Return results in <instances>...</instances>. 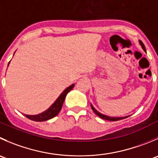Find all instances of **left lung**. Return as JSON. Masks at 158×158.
I'll return each mask as SVG.
<instances>
[{"mask_svg":"<svg viewBox=\"0 0 158 158\" xmlns=\"http://www.w3.org/2000/svg\"><path fill=\"white\" fill-rule=\"evenodd\" d=\"M139 43H140V45H141L142 48H143V50L144 52H146V48H145V46L144 45H143V42H141L140 40H139ZM91 107L92 109H93V112H94L95 113H96L97 116H99V117L102 118V119H103V120H109V121H117V120H123V119H125V118H127L129 116H122V117H114V116H106V115H104L102 114V113H99V111H97V110H96V109L93 107V106L91 104Z\"/></svg>","mask_w":158,"mask_h":158,"instance_id":"1","label":"left lung"}]
</instances>
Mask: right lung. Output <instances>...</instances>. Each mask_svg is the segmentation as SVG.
Returning a JSON list of instances; mask_svg holds the SVG:
<instances>
[{
  "mask_svg": "<svg viewBox=\"0 0 158 158\" xmlns=\"http://www.w3.org/2000/svg\"><path fill=\"white\" fill-rule=\"evenodd\" d=\"M9 63H10V62H9ZM7 66H8V65H7ZM74 86H75V84H73V85H71L70 86H69L68 88L65 89L61 93L60 96L58 97V99L55 101L54 103H53L52 105L48 109V110H45V111L42 112V113L37 115L24 114V116L28 118L29 120H33V121H37V122L45 121V120H50V119H52V118L55 117V116H57V115L59 114V112H60L62 105H63L64 100H65L66 95L68 94L69 92H70L72 89H73Z\"/></svg>",
  "mask_w": 158,
  "mask_h": 158,
  "instance_id": "add662e5",
  "label": "right lung"
}]
</instances>
